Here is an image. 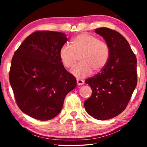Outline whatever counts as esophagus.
Wrapping results in <instances>:
<instances>
[{
    "label": "esophagus",
    "mask_w": 147,
    "mask_h": 147,
    "mask_svg": "<svg viewBox=\"0 0 147 147\" xmlns=\"http://www.w3.org/2000/svg\"><path fill=\"white\" fill-rule=\"evenodd\" d=\"M76 83L78 86H82L84 84V82L82 80H76Z\"/></svg>",
    "instance_id": "esophagus-1"
}]
</instances>
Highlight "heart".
<instances>
[{"mask_svg":"<svg viewBox=\"0 0 147 147\" xmlns=\"http://www.w3.org/2000/svg\"><path fill=\"white\" fill-rule=\"evenodd\" d=\"M72 46L62 45L59 50V58L66 68H71L75 64L77 56L81 63L71 70V74L77 78H84L90 76L93 70L96 73L105 67L109 57V49L107 43L96 37L89 34H79L73 39Z\"/></svg>","mask_w":147,"mask_h":147,"instance_id":"b5f03b06","label":"heart"}]
</instances>
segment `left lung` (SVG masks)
Listing matches in <instances>:
<instances>
[{"label": "left lung", "instance_id": "left-lung-1", "mask_svg": "<svg viewBox=\"0 0 147 147\" xmlns=\"http://www.w3.org/2000/svg\"><path fill=\"white\" fill-rule=\"evenodd\" d=\"M109 49L108 63L102 72L85 81L92 94L84 102L89 115L98 120L115 117L125 109L137 86V59L127 40L108 28L95 29Z\"/></svg>", "mask_w": 147, "mask_h": 147}]
</instances>
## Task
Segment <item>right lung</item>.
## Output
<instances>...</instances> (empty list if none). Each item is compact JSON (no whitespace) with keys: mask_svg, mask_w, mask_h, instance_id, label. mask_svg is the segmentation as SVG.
Segmentation results:
<instances>
[{"mask_svg":"<svg viewBox=\"0 0 147 147\" xmlns=\"http://www.w3.org/2000/svg\"><path fill=\"white\" fill-rule=\"evenodd\" d=\"M67 40L62 32L37 31L15 52L9 82L17 106L32 118L55 117L65 96L76 88L75 77L65 69L59 55Z\"/></svg>","mask_w":147,"mask_h":147,"instance_id":"add662e5","label":"right lung"}]
</instances>
